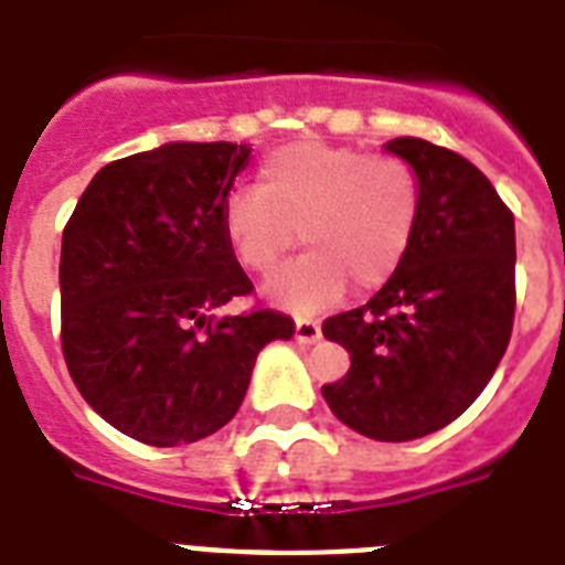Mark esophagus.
Instances as JSON below:
<instances>
[{"mask_svg": "<svg viewBox=\"0 0 565 565\" xmlns=\"http://www.w3.org/2000/svg\"><path fill=\"white\" fill-rule=\"evenodd\" d=\"M320 323L311 320V317H297V323H294V338L300 340V343H315L320 340Z\"/></svg>", "mask_w": 565, "mask_h": 565, "instance_id": "obj_1", "label": "esophagus"}]
</instances>
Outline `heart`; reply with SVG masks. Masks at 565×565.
Masks as SVG:
<instances>
[{"label":"heart","mask_w":565,"mask_h":565,"mask_svg":"<svg viewBox=\"0 0 565 565\" xmlns=\"http://www.w3.org/2000/svg\"><path fill=\"white\" fill-rule=\"evenodd\" d=\"M422 216L418 172L395 156L302 141L274 149L256 190H236L222 231L248 271L268 274L300 233L306 254L279 268L265 294L282 309L320 311L355 291L381 288L404 263Z\"/></svg>","instance_id":"b5f03b06"}]
</instances>
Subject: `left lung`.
<instances>
[{
	"mask_svg": "<svg viewBox=\"0 0 565 565\" xmlns=\"http://www.w3.org/2000/svg\"><path fill=\"white\" fill-rule=\"evenodd\" d=\"M422 181V216L398 271L323 334L352 358L323 386L340 422L375 441H409L459 418L505 355L514 326V216L468 158L395 138Z\"/></svg>",
	"mask_w": 565,
	"mask_h": 565,
	"instance_id": "left-lung-1",
	"label": "left lung"
}]
</instances>
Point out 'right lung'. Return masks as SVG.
Returning <instances> with one entry per match:
<instances>
[{"instance_id":"1","label":"right lung","mask_w":565,"mask_h":565,"mask_svg":"<svg viewBox=\"0 0 565 565\" xmlns=\"http://www.w3.org/2000/svg\"><path fill=\"white\" fill-rule=\"evenodd\" d=\"M248 143L172 141L97 170L63 231V355L86 404L152 447L225 427L279 311L218 315L254 291L222 231Z\"/></svg>"}]
</instances>
